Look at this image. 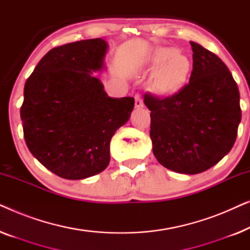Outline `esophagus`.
<instances>
[{
    "label": "esophagus",
    "mask_w": 250,
    "mask_h": 250,
    "mask_svg": "<svg viewBox=\"0 0 250 250\" xmlns=\"http://www.w3.org/2000/svg\"><path fill=\"white\" fill-rule=\"evenodd\" d=\"M143 107V101L141 97L139 94L135 95V108H142Z\"/></svg>",
    "instance_id": "1"
}]
</instances>
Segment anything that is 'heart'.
<instances>
[{
  "instance_id": "b5f03b06",
  "label": "heart",
  "mask_w": 250,
  "mask_h": 250,
  "mask_svg": "<svg viewBox=\"0 0 250 250\" xmlns=\"http://www.w3.org/2000/svg\"><path fill=\"white\" fill-rule=\"evenodd\" d=\"M153 62L159 66L155 75V86L162 93H172L186 84L191 71V61L175 47L157 50Z\"/></svg>"
}]
</instances>
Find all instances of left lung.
<instances>
[{
  "label": "left lung",
  "instance_id": "left-lung-1",
  "mask_svg": "<svg viewBox=\"0 0 250 250\" xmlns=\"http://www.w3.org/2000/svg\"><path fill=\"white\" fill-rule=\"evenodd\" d=\"M193 68L177 93H146L152 151L164 167L182 174L209 169L233 146L241 121L238 85L223 61L190 42Z\"/></svg>",
  "mask_w": 250,
  "mask_h": 250
}]
</instances>
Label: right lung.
<instances>
[{
	"label": "right lung",
	"instance_id": "obj_1",
	"mask_svg": "<svg viewBox=\"0 0 250 250\" xmlns=\"http://www.w3.org/2000/svg\"><path fill=\"white\" fill-rule=\"evenodd\" d=\"M108 44L83 40L53 47L23 88V138L44 167L67 180L107 168L110 140L128 121L134 99L110 98L92 71L104 68Z\"/></svg>",
	"mask_w": 250,
	"mask_h": 250
}]
</instances>
